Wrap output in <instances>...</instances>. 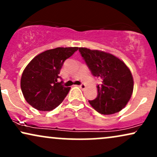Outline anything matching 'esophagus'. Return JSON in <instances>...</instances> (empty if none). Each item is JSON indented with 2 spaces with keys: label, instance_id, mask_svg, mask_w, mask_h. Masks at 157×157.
<instances>
[{
  "label": "esophagus",
  "instance_id": "34e87169",
  "mask_svg": "<svg viewBox=\"0 0 157 157\" xmlns=\"http://www.w3.org/2000/svg\"><path fill=\"white\" fill-rule=\"evenodd\" d=\"M79 87H80L81 89H86V85L81 84V85H80V86H79Z\"/></svg>",
  "mask_w": 157,
  "mask_h": 157
}]
</instances>
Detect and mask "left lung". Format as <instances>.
I'll return each mask as SVG.
<instances>
[{"mask_svg": "<svg viewBox=\"0 0 157 157\" xmlns=\"http://www.w3.org/2000/svg\"><path fill=\"white\" fill-rule=\"evenodd\" d=\"M93 76L102 79L97 85V97L89 103L97 112L109 115L120 111L130 100L134 80L123 61L107 52L79 48Z\"/></svg>", "mask_w": 157, "mask_h": 157, "instance_id": "obj_1", "label": "left lung"}]
</instances>
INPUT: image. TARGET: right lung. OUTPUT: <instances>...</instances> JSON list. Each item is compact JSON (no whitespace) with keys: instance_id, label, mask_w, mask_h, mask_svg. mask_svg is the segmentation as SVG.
<instances>
[{"instance_id":"obj_1","label":"right lung","mask_w":157,"mask_h":157,"mask_svg":"<svg viewBox=\"0 0 157 157\" xmlns=\"http://www.w3.org/2000/svg\"><path fill=\"white\" fill-rule=\"evenodd\" d=\"M78 47H58L39 54L25 68L21 87L26 102L37 110L48 111L63 101L71 88L60 82V69Z\"/></svg>"}]
</instances>
